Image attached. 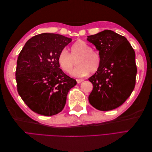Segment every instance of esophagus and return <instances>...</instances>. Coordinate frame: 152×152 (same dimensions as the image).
Masks as SVG:
<instances>
[{
  "label": "esophagus",
  "mask_w": 152,
  "mask_h": 152,
  "mask_svg": "<svg viewBox=\"0 0 152 152\" xmlns=\"http://www.w3.org/2000/svg\"><path fill=\"white\" fill-rule=\"evenodd\" d=\"M76 80H77V82L78 84H80V83H81L82 82H83V81H84V80H83V79H77Z\"/></svg>",
  "instance_id": "obj_1"
}]
</instances>
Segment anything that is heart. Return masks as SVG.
I'll return each mask as SVG.
<instances>
[{
  "mask_svg": "<svg viewBox=\"0 0 152 152\" xmlns=\"http://www.w3.org/2000/svg\"><path fill=\"white\" fill-rule=\"evenodd\" d=\"M77 66L72 72L74 76L82 77L97 72L102 65V57L99 52L93 50L91 45L83 40H78L70 48V54L63 49L59 53L58 61L62 70L70 73L75 65Z\"/></svg>",
  "mask_w": 152,
  "mask_h": 152,
  "instance_id": "obj_1",
  "label": "heart"
}]
</instances>
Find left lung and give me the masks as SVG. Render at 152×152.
<instances>
[{"label": "left lung", "mask_w": 152, "mask_h": 152, "mask_svg": "<svg viewBox=\"0 0 152 152\" xmlns=\"http://www.w3.org/2000/svg\"><path fill=\"white\" fill-rule=\"evenodd\" d=\"M87 40L95 45L102 57L99 70L89 80L93 85L89 102L101 111L120 107L129 97L136 84L135 52L125 37L105 30Z\"/></svg>", "instance_id": "8db88e82"}]
</instances>
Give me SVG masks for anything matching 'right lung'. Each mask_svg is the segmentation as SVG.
<instances>
[{"label": "right lung", "mask_w": 152, "mask_h": 152, "mask_svg": "<svg viewBox=\"0 0 152 152\" xmlns=\"http://www.w3.org/2000/svg\"><path fill=\"white\" fill-rule=\"evenodd\" d=\"M72 39L56 34L37 35L18 56L16 80L18 94L32 111L44 116L61 112L68 91L77 84L59 68L58 55Z\"/></svg>", "instance_id": "obj_1"}]
</instances>
